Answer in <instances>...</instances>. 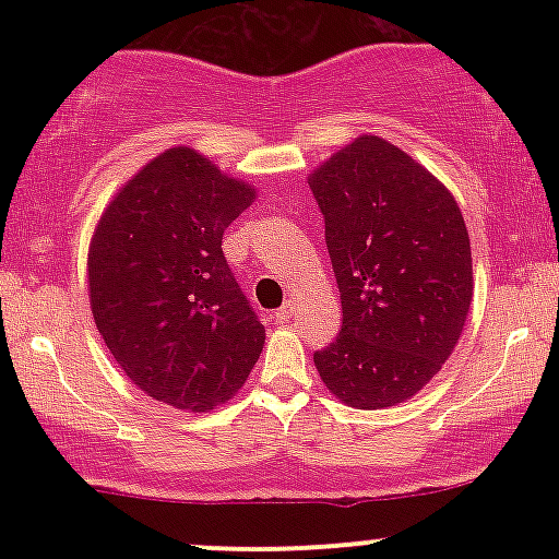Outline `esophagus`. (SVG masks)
I'll use <instances>...</instances> for the list:
<instances>
[{
  "label": "esophagus",
  "instance_id": "obj_1",
  "mask_svg": "<svg viewBox=\"0 0 559 559\" xmlns=\"http://www.w3.org/2000/svg\"><path fill=\"white\" fill-rule=\"evenodd\" d=\"M292 312H294V305L292 301H286L284 307H278V310H275V323H288V320H292Z\"/></svg>",
  "mask_w": 559,
  "mask_h": 559
}]
</instances>
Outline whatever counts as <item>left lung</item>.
Listing matches in <instances>:
<instances>
[{"label":"left lung","mask_w":559,"mask_h":559,"mask_svg":"<svg viewBox=\"0 0 559 559\" xmlns=\"http://www.w3.org/2000/svg\"><path fill=\"white\" fill-rule=\"evenodd\" d=\"M325 221L342 331L316 352L357 409L415 396L449 360L473 299L471 239L447 186L381 136H360L307 178Z\"/></svg>","instance_id":"obj_1"}]
</instances>
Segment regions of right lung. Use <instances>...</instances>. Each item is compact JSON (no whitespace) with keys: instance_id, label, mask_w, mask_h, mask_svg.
<instances>
[{"instance_id":"1","label":"right lung","mask_w":559,"mask_h":559,"mask_svg":"<svg viewBox=\"0 0 559 559\" xmlns=\"http://www.w3.org/2000/svg\"><path fill=\"white\" fill-rule=\"evenodd\" d=\"M252 202V186L189 146H173L96 223L88 247L96 331L152 400L207 413L258 362L265 325L223 258V234Z\"/></svg>"}]
</instances>
